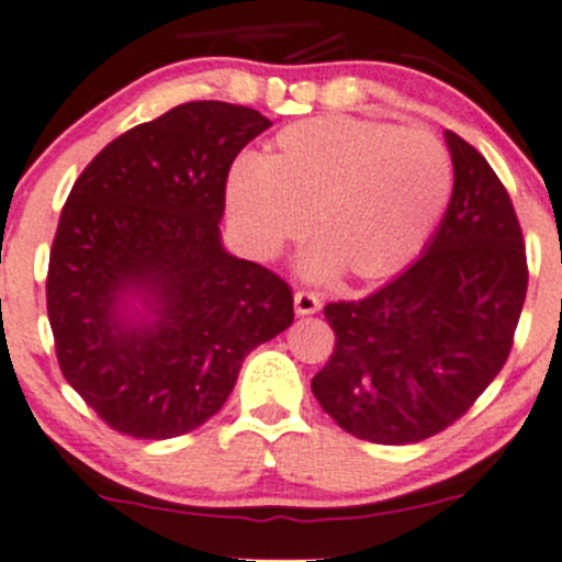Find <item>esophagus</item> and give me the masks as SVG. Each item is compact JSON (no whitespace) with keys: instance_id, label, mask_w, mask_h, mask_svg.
<instances>
[{"instance_id":"1","label":"esophagus","mask_w":562,"mask_h":562,"mask_svg":"<svg viewBox=\"0 0 562 562\" xmlns=\"http://www.w3.org/2000/svg\"><path fill=\"white\" fill-rule=\"evenodd\" d=\"M293 306H296V315H315V312L321 310V299L312 291H299L296 296H293Z\"/></svg>"}]
</instances>
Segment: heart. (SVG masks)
I'll use <instances>...</instances> for the list:
<instances>
[{
    "mask_svg": "<svg viewBox=\"0 0 562 562\" xmlns=\"http://www.w3.org/2000/svg\"><path fill=\"white\" fill-rule=\"evenodd\" d=\"M450 193V156L430 132L330 115L285 126L258 164H236L226 210L258 258L301 239L312 215L321 247L306 271L326 274L336 263L358 280H376L420 252Z\"/></svg>",
    "mask_w": 562,
    "mask_h": 562,
    "instance_id": "b5f03b06",
    "label": "heart"
}]
</instances>
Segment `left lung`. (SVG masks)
Returning <instances> with one entry per match:
<instances>
[{
	"label": "left lung",
	"mask_w": 562,
	"mask_h": 562,
	"mask_svg": "<svg viewBox=\"0 0 562 562\" xmlns=\"http://www.w3.org/2000/svg\"><path fill=\"white\" fill-rule=\"evenodd\" d=\"M454 186L439 232L406 271L323 310L336 341L312 380L326 415L374 445L450 428L498 376L528 293L522 228L482 153L447 132Z\"/></svg>",
	"instance_id": "left-lung-1"
}]
</instances>
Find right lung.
I'll list each match as a JSON object with an SVG mask.
<instances>
[{
  "label": "right lung",
  "mask_w": 562,
  "mask_h": 562,
  "mask_svg": "<svg viewBox=\"0 0 562 562\" xmlns=\"http://www.w3.org/2000/svg\"><path fill=\"white\" fill-rule=\"evenodd\" d=\"M271 123L186 102L112 139L69 191L47 263V321L64 380L117 434L175 439L210 420L241 360L293 323V291L221 245L226 180ZM139 292L156 318L122 315Z\"/></svg>",
  "instance_id": "add662e5"
}]
</instances>
